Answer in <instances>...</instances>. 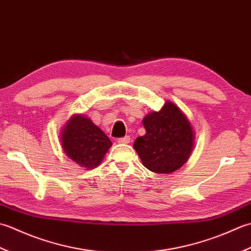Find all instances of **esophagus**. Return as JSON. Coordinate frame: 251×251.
Returning a JSON list of instances; mask_svg holds the SVG:
<instances>
[{
	"instance_id": "34e87169",
	"label": "esophagus",
	"mask_w": 251,
	"mask_h": 251,
	"mask_svg": "<svg viewBox=\"0 0 251 251\" xmlns=\"http://www.w3.org/2000/svg\"><path fill=\"white\" fill-rule=\"evenodd\" d=\"M130 136H125V137H121V139H118L119 143H122V144H127V143H130Z\"/></svg>"
}]
</instances>
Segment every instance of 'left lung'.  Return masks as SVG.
I'll use <instances>...</instances> for the list:
<instances>
[{
  "label": "left lung",
  "instance_id": "8db88e82",
  "mask_svg": "<svg viewBox=\"0 0 251 251\" xmlns=\"http://www.w3.org/2000/svg\"><path fill=\"white\" fill-rule=\"evenodd\" d=\"M143 126L145 135L137 137L133 147L148 170L168 175L190 159L195 145V131L190 119L175 103L168 100L159 111L147 114Z\"/></svg>",
  "mask_w": 251,
  "mask_h": 251
}]
</instances>
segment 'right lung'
<instances>
[{
    "mask_svg": "<svg viewBox=\"0 0 251 251\" xmlns=\"http://www.w3.org/2000/svg\"><path fill=\"white\" fill-rule=\"evenodd\" d=\"M61 148L66 155L85 170L103 161L112 143L89 117L73 115L60 132Z\"/></svg>",
    "mask_w": 251,
    "mask_h": 251,
    "instance_id": "add662e5",
    "label": "right lung"
}]
</instances>
